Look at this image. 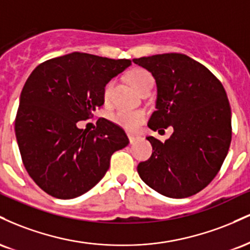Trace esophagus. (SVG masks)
Returning a JSON list of instances; mask_svg holds the SVG:
<instances>
[{
  "label": "esophagus",
  "instance_id": "1",
  "mask_svg": "<svg viewBox=\"0 0 250 250\" xmlns=\"http://www.w3.org/2000/svg\"><path fill=\"white\" fill-rule=\"evenodd\" d=\"M128 139H129V142H130V145H133L137 141V140L140 139L139 136H134V135H128Z\"/></svg>",
  "mask_w": 250,
  "mask_h": 250
}]
</instances>
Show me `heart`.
I'll return each instance as SVG.
<instances>
[{"label": "heart", "instance_id": "heart-1", "mask_svg": "<svg viewBox=\"0 0 250 250\" xmlns=\"http://www.w3.org/2000/svg\"><path fill=\"white\" fill-rule=\"evenodd\" d=\"M127 79L129 83L133 85V88L136 89L137 91L140 89H142L145 85L147 84H153V77H151L150 73L142 68H134L128 73ZM114 81L110 80L105 83L104 88L102 91V97L103 101L105 103L109 102L111 95V89H113ZM113 120L115 123L122 127L123 129L128 131H135L137 130L142 125V123L146 121V113L143 110H119L114 115Z\"/></svg>", "mask_w": 250, "mask_h": 250}]
</instances>
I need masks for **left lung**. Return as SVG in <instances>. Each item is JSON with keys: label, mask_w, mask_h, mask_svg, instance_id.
I'll list each match as a JSON object with an SVG mask.
<instances>
[{"label": "left lung", "mask_w": 250, "mask_h": 250, "mask_svg": "<svg viewBox=\"0 0 250 250\" xmlns=\"http://www.w3.org/2000/svg\"><path fill=\"white\" fill-rule=\"evenodd\" d=\"M150 71L157 87L156 110L148 127H173L166 142L154 136L150 159L137 173L157 193L183 199L206 188L219 173L231 141V110L222 83L185 54L134 59Z\"/></svg>", "instance_id": "8db88e82"}]
</instances>
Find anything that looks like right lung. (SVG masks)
<instances>
[{
    "instance_id": "right-lung-1",
    "label": "right lung",
    "mask_w": 250,
    "mask_h": 250,
    "mask_svg": "<svg viewBox=\"0 0 250 250\" xmlns=\"http://www.w3.org/2000/svg\"><path fill=\"white\" fill-rule=\"evenodd\" d=\"M131 64L71 53L37 65L24 83L15 120L22 161L34 182L56 199L81 196L102 180L111 155L128 146L122 128L99 119L96 129L77 127L103 105L105 83Z\"/></svg>"
}]
</instances>
